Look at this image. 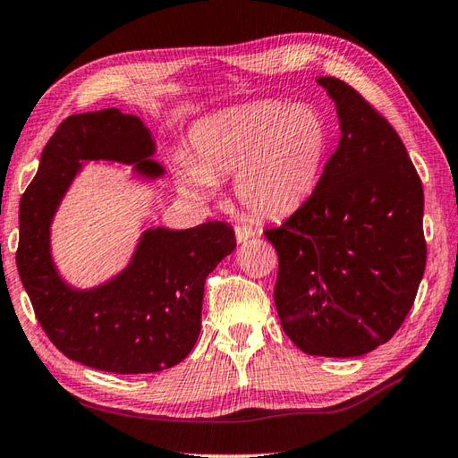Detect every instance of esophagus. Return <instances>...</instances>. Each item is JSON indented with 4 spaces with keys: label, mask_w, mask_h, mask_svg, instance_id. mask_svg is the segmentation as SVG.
I'll return each instance as SVG.
<instances>
[{
    "label": "esophagus",
    "mask_w": 458,
    "mask_h": 458,
    "mask_svg": "<svg viewBox=\"0 0 458 458\" xmlns=\"http://www.w3.org/2000/svg\"><path fill=\"white\" fill-rule=\"evenodd\" d=\"M235 237L237 243H245L247 239L255 237V229L251 225H235Z\"/></svg>",
    "instance_id": "obj_1"
}]
</instances>
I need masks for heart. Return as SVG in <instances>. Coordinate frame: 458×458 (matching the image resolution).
<instances>
[{"instance_id":"b5f03b06","label":"heart","mask_w":458,"mask_h":458,"mask_svg":"<svg viewBox=\"0 0 458 458\" xmlns=\"http://www.w3.org/2000/svg\"><path fill=\"white\" fill-rule=\"evenodd\" d=\"M193 155H177L179 183L193 199L217 193L233 174V193L265 217L299 209L321 181L331 125L310 103L259 99L221 109L191 131Z\"/></svg>"}]
</instances>
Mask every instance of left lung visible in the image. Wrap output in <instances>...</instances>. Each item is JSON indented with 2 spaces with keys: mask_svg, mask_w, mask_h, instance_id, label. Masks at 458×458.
Masks as SVG:
<instances>
[{
  "mask_svg": "<svg viewBox=\"0 0 458 458\" xmlns=\"http://www.w3.org/2000/svg\"><path fill=\"white\" fill-rule=\"evenodd\" d=\"M341 140L315 193L267 229L279 255L275 307L307 355L360 357L399 331L425 273V195L391 123L336 77Z\"/></svg>",
  "mask_w": 458,
  "mask_h": 458,
  "instance_id": "left-lung-1",
  "label": "left lung"
}]
</instances>
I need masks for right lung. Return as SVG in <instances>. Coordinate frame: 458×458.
Listing matches in <instances>:
<instances>
[{"label":"right lung","mask_w":458,"mask_h":458,"mask_svg":"<svg viewBox=\"0 0 458 458\" xmlns=\"http://www.w3.org/2000/svg\"><path fill=\"white\" fill-rule=\"evenodd\" d=\"M140 117L115 107L67 117L41 153L20 203L17 271L36 317L67 359L117 375L157 373L181 363L201 331L205 279L235 249L223 221L191 229L149 227L125 269L91 289L69 284L51 255V223L83 163L133 165L155 181L165 169Z\"/></svg>","instance_id":"right-lung-1"}]
</instances>
